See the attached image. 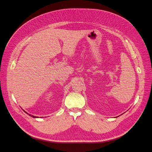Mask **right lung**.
I'll use <instances>...</instances> for the list:
<instances>
[{
  "label": "right lung",
  "instance_id": "right-lung-1",
  "mask_svg": "<svg viewBox=\"0 0 152 152\" xmlns=\"http://www.w3.org/2000/svg\"><path fill=\"white\" fill-rule=\"evenodd\" d=\"M26 114H28V115H30V116H31V117H33V118H38L37 116H33V115H30V114H28V113H27L26 112H25Z\"/></svg>",
  "mask_w": 152,
  "mask_h": 152
}]
</instances>
